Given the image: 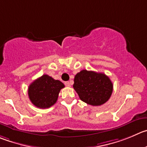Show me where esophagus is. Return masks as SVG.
<instances>
[{"label": "esophagus", "instance_id": "esophagus-1", "mask_svg": "<svg viewBox=\"0 0 147 147\" xmlns=\"http://www.w3.org/2000/svg\"><path fill=\"white\" fill-rule=\"evenodd\" d=\"M64 84H65V86H67V87H70V86H71L70 83H69V81L65 82V83H64Z\"/></svg>", "mask_w": 147, "mask_h": 147}]
</instances>
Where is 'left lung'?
<instances>
[{
	"mask_svg": "<svg viewBox=\"0 0 147 147\" xmlns=\"http://www.w3.org/2000/svg\"><path fill=\"white\" fill-rule=\"evenodd\" d=\"M73 88L82 101L92 106L104 105L110 98L113 90L109 77L86 69L75 75Z\"/></svg>",
	"mask_w": 147,
	"mask_h": 147,
	"instance_id": "8db88e82",
	"label": "left lung"
}]
</instances>
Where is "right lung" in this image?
I'll list each match as a JSON object with an SVG mask.
<instances>
[{
    "instance_id": "1",
    "label": "right lung",
    "mask_w": 147,
    "mask_h": 147,
    "mask_svg": "<svg viewBox=\"0 0 147 147\" xmlns=\"http://www.w3.org/2000/svg\"><path fill=\"white\" fill-rule=\"evenodd\" d=\"M64 85L48 75L34 80L28 88V96L35 107L46 109L53 106L58 99L59 94Z\"/></svg>"
}]
</instances>
